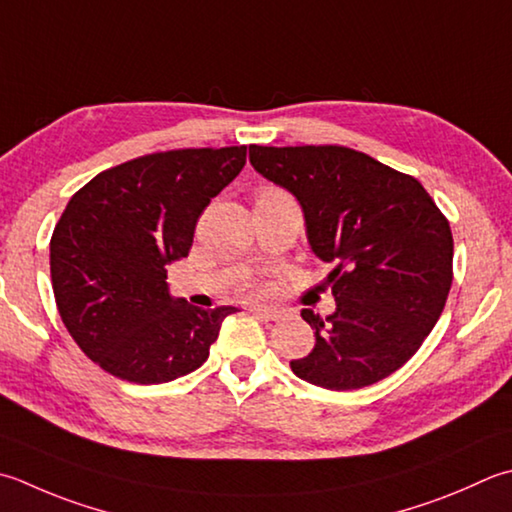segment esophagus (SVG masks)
<instances>
[{"label":"esophagus","mask_w":512,"mask_h":512,"mask_svg":"<svg viewBox=\"0 0 512 512\" xmlns=\"http://www.w3.org/2000/svg\"><path fill=\"white\" fill-rule=\"evenodd\" d=\"M250 313L257 315L259 319H264V322H277V319H282V310H275V308L253 306V308H250Z\"/></svg>","instance_id":"1"}]
</instances>
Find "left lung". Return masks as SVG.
<instances>
[{
	"instance_id": "obj_1",
	"label": "left lung",
	"mask_w": 512,
	"mask_h": 512,
	"mask_svg": "<svg viewBox=\"0 0 512 512\" xmlns=\"http://www.w3.org/2000/svg\"><path fill=\"white\" fill-rule=\"evenodd\" d=\"M250 164L302 206L313 253L333 266L335 313L302 317L315 348L293 373L355 390L417 353L453 284V233L415 177L344 146H250Z\"/></svg>"
}]
</instances>
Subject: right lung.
Instances as JSON below:
<instances>
[{"label": "right lung", "mask_w": 512, "mask_h": 512, "mask_svg": "<svg viewBox=\"0 0 512 512\" xmlns=\"http://www.w3.org/2000/svg\"><path fill=\"white\" fill-rule=\"evenodd\" d=\"M246 146L184 148L104 170L70 197L50 239L62 322L86 357L133 384L193 373L235 306L173 297L166 266L188 255L199 215L239 175Z\"/></svg>", "instance_id": "obj_1"}]
</instances>
